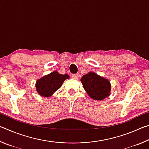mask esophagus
<instances>
[{"mask_svg":"<svg viewBox=\"0 0 149 149\" xmlns=\"http://www.w3.org/2000/svg\"><path fill=\"white\" fill-rule=\"evenodd\" d=\"M72 77L73 78V79H77V78H78V74H72Z\"/></svg>","mask_w":149,"mask_h":149,"instance_id":"obj_1","label":"esophagus"}]
</instances>
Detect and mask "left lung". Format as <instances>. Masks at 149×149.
I'll list each match as a JSON object with an SVG mask.
<instances>
[{"instance_id": "8db88e82", "label": "left lung", "mask_w": 149, "mask_h": 149, "mask_svg": "<svg viewBox=\"0 0 149 149\" xmlns=\"http://www.w3.org/2000/svg\"><path fill=\"white\" fill-rule=\"evenodd\" d=\"M83 86L87 94L95 100H102L110 95L109 81L95 73L89 72L81 78Z\"/></svg>"}]
</instances>
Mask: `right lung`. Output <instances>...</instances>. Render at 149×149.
Listing matches in <instances>:
<instances>
[{
    "label": "right lung",
    "mask_w": 149,
    "mask_h": 149,
    "mask_svg": "<svg viewBox=\"0 0 149 149\" xmlns=\"http://www.w3.org/2000/svg\"><path fill=\"white\" fill-rule=\"evenodd\" d=\"M68 78V74H60L57 72L50 73L37 81V91L42 97H50L60 89L64 80Z\"/></svg>",
    "instance_id": "1"
}]
</instances>
